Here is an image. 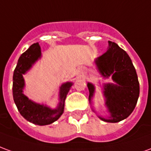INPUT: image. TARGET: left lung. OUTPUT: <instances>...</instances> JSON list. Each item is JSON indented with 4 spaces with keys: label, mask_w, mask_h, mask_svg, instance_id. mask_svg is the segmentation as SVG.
<instances>
[{
    "label": "left lung",
    "mask_w": 151,
    "mask_h": 151,
    "mask_svg": "<svg viewBox=\"0 0 151 151\" xmlns=\"http://www.w3.org/2000/svg\"><path fill=\"white\" fill-rule=\"evenodd\" d=\"M108 51L95 60L99 72L104 78H111L116 84L104 85L105 104L110 113L108 118L99 116L106 122L116 123L126 119L135 108L139 97V82L136 69L125 51L116 43L108 41ZM89 101L95 93L94 85L88 82ZM94 111V110H93Z\"/></svg>",
    "instance_id": "1"
}]
</instances>
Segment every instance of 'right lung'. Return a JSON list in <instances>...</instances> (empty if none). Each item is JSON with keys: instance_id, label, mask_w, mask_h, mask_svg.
<instances>
[{"instance_id": "right-lung-1", "label": "right lung", "mask_w": 151, "mask_h": 151, "mask_svg": "<svg viewBox=\"0 0 151 151\" xmlns=\"http://www.w3.org/2000/svg\"><path fill=\"white\" fill-rule=\"evenodd\" d=\"M41 57V49L38 43L32 44L19 57L13 76V97L18 111L29 122L38 125H47L55 122L64 112L65 100L72 86V82H65L60 87V103L56 109L36 104L23 94L25 81L23 74Z\"/></svg>"}]
</instances>
